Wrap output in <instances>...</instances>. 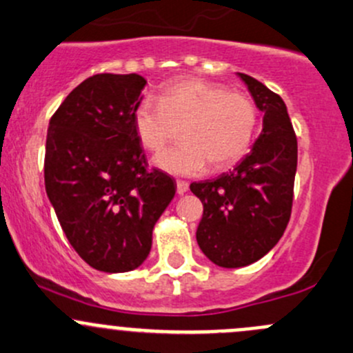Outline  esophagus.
<instances>
[{"mask_svg":"<svg viewBox=\"0 0 353 353\" xmlns=\"http://www.w3.org/2000/svg\"><path fill=\"white\" fill-rule=\"evenodd\" d=\"M177 194H184V192H188L189 189V184L186 181H177Z\"/></svg>","mask_w":353,"mask_h":353,"instance_id":"34e87169","label":"esophagus"}]
</instances>
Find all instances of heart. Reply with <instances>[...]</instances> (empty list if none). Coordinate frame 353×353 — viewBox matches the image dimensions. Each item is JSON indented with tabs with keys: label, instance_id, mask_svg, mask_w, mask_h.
<instances>
[{
	"label": "heart",
	"instance_id": "b5f03b06",
	"mask_svg": "<svg viewBox=\"0 0 353 353\" xmlns=\"http://www.w3.org/2000/svg\"><path fill=\"white\" fill-rule=\"evenodd\" d=\"M132 118L140 142L152 152H161L176 137V127H183L184 142L155 159L177 176L203 172L210 162L213 169L235 164L250 148L259 125L250 96L201 79L167 84L159 99H140Z\"/></svg>",
	"mask_w": 353,
	"mask_h": 353
}]
</instances>
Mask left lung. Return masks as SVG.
<instances>
[{
    "mask_svg": "<svg viewBox=\"0 0 353 353\" xmlns=\"http://www.w3.org/2000/svg\"><path fill=\"white\" fill-rule=\"evenodd\" d=\"M264 128L250 154L218 179L192 183L203 203L196 240L213 264L235 269L262 259L283 236L291 218L298 140L283 98L239 72Z\"/></svg>",
    "mask_w": 353,
    "mask_h": 353,
    "instance_id": "left-lung-1",
    "label": "left lung"
}]
</instances>
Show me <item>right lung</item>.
Segmentation results:
<instances>
[{"mask_svg": "<svg viewBox=\"0 0 353 353\" xmlns=\"http://www.w3.org/2000/svg\"><path fill=\"white\" fill-rule=\"evenodd\" d=\"M147 81L96 74L69 92L50 118L46 191L69 243L103 272L145 261L152 230L176 194L172 177L147 169L133 108Z\"/></svg>", "mask_w": 353, "mask_h": 353, "instance_id": "right-lung-1", "label": "right lung"}]
</instances>
